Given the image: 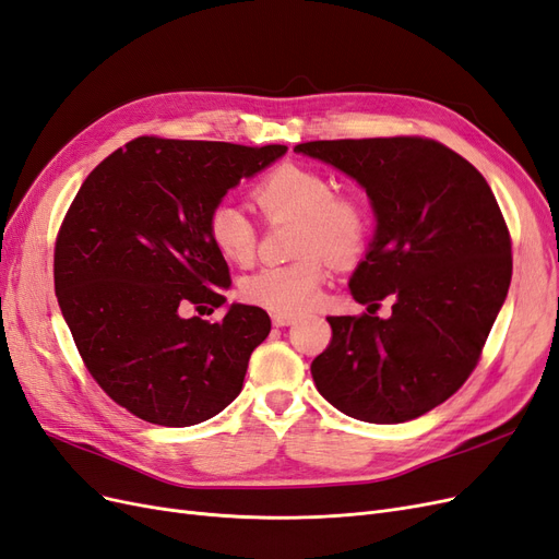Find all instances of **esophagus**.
<instances>
[{"label": "esophagus", "mask_w": 559, "mask_h": 559, "mask_svg": "<svg viewBox=\"0 0 559 559\" xmlns=\"http://www.w3.org/2000/svg\"><path fill=\"white\" fill-rule=\"evenodd\" d=\"M296 321V317H292V314H273V324L277 326V329H282V326H292Z\"/></svg>", "instance_id": "34e87169"}]
</instances>
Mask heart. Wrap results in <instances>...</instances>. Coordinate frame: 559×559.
Wrapping results in <instances>:
<instances>
[{"instance_id": "heart-1", "label": "heart", "mask_w": 559, "mask_h": 559, "mask_svg": "<svg viewBox=\"0 0 559 559\" xmlns=\"http://www.w3.org/2000/svg\"><path fill=\"white\" fill-rule=\"evenodd\" d=\"M251 200L267 222L296 218V253L306 257L249 275L242 282V298L277 314L306 312L329 277L326 253L347 261L364 249L370 233L368 205L354 193H337L324 173L294 163L261 177ZM207 235L214 249L235 265L251 263L257 253V226L233 202H216L210 210Z\"/></svg>"}]
</instances>
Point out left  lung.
<instances>
[{
    "label": "left lung",
    "instance_id": "1",
    "mask_svg": "<svg viewBox=\"0 0 559 559\" xmlns=\"http://www.w3.org/2000/svg\"><path fill=\"white\" fill-rule=\"evenodd\" d=\"M298 154L357 179L378 216L349 292L368 312L326 317L312 380L337 411L373 425L429 413L478 366L509 294L511 233L485 177L429 138L319 140ZM395 298L393 314L374 317Z\"/></svg>",
    "mask_w": 559,
    "mask_h": 559
}]
</instances>
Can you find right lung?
Returning <instances> with one entry per match:
<instances>
[{
	"label": "right lung",
	"mask_w": 559,
	"mask_h": 559,
	"mask_svg": "<svg viewBox=\"0 0 559 559\" xmlns=\"http://www.w3.org/2000/svg\"><path fill=\"white\" fill-rule=\"evenodd\" d=\"M284 154L282 144L144 134L81 183L58 230L56 296L88 373L128 413L191 427L242 392L270 317L235 302L224 319H202L230 286L207 214Z\"/></svg>",
	"instance_id": "right-lung-1"
}]
</instances>
